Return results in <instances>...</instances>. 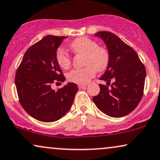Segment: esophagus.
<instances>
[{
  "label": "esophagus",
  "mask_w": 160,
  "mask_h": 160,
  "mask_svg": "<svg viewBox=\"0 0 160 160\" xmlns=\"http://www.w3.org/2000/svg\"><path fill=\"white\" fill-rule=\"evenodd\" d=\"M86 86H87V84H78V88H79V89H82V88H84Z\"/></svg>",
  "instance_id": "34e87169"
}]
</instances>
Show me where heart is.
Segmentation results:
<instances>
[{
	"instance_id": "heart-1",
	"label": "heart",
	"mask_w": 160,
	"mask_h": 160,
	"mask_svg": "<svg viewBox=\"0 0 160 160\" xmlns=\"http://www.w3.org/2000/svg\"><path fill=\"white\" fill-rule=\"evenodd\" d=\"M72 52L84 57L82 69L72 70L68 74L70 82L78 84H84L95 76V71L103 72L107 70L109 63V53L105 48L98 46V43L88 37H79L70 44ZM56 59L60 67L68 69L71 65L70 56L62 48L56 53Z\"/></svg>"
}]
</instances>
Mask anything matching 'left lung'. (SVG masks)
Instances as JSON below:
<instances>
[{
	"mask_svg": "<svg viewBox=\"0 0 160 160\" xmlns=\"http://www.w3.org/2000/svg\"><path fill=\"white\" fill-rule=\"evenodd\" d=\"M95 35L107 45L109 63L100 78L107 82V85L99 84L100 92L92 97V101L106 115L123 117L132 112L142 98L146 68L136 51L113 33L98 32ZM111 80L113 83L111 85Z\"/></svg>",
	"mask_w": 160,
	"mask_h": 160,
	"instance_id": "1",
	"label": "left lung"
}]
</instances>
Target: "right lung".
<instances>
[{"instance_id":"add662e5","label":"right lung","mask_w":160,"mask_h":160,"mask_svg":"<svg viewBox=\"0 0 160 160\" xmlns=\"http://www.w3.org/2000/svg\"><path fill=\"white\" fill-rule=\"evenodd\" d=\"M66 37L47 35L25 53L15 74L20 104L28 115L42 122H53L69 111L78 90L74 83L52 90L51 84L65 82L56 59L58 47Z\"/></svg>"}]
</instances>
